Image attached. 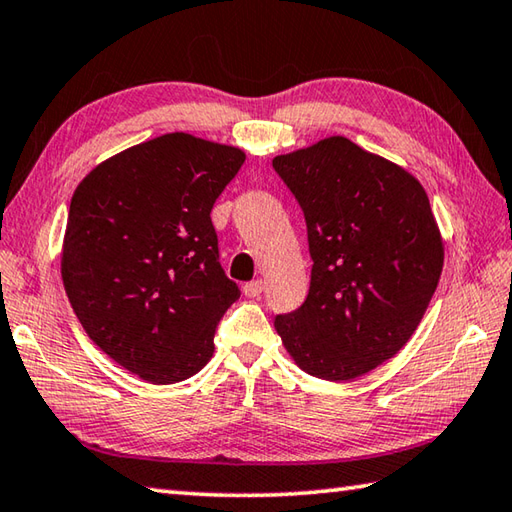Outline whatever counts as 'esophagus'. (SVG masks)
I'll use <instances>...</instances> for the list:
<instances>
[{
    "mask_svg": "<svg viewBox=\"0 0 512 512\" xmlns=\"http://www.w3.org/2000/svg\"><path fill=\"white\" fill-rule=\"evenodd\" d=\"M264 291V282L262 280H255V282H248L244 284V295L246 297H259Z\"/></svg>",
    "mask_w": 512,
    "mask_h": 512,
    "instance_id": "esophagus-1",
    "label": "esophagus"
}]
</instances>
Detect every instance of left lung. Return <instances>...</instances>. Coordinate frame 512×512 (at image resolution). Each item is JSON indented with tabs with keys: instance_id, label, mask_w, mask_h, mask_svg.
Segmentation results:
<instances>
[{
	"instance_id": "1",
	"label": "left lung",
	"mask_w": 512,
	"mask_h": 512,
	"mask_svg": "<svg viewBox=\"0 0 512 512\" xmlns=\"http://www.w3.org/2000/svg\"><path fill=\"white\" fill-rule=\"evenodd\" d=\"M304 210L313 259L300 309L275 331L295 365L351 380L412 338L443 271V237L414 174L329 136L273 159Z\"/></svg>"
}]
</instances>
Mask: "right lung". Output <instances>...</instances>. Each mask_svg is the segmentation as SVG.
Segmentation results:
<instances>
[{
	"label": "right lung",
	"instance_id": "1",
	"mask_svg": "<svg viewBox=\"0 0 512 512\" xmlns=\"http://www.w3.org/2000/svg\"><path fill=\"white\" fill-rule=\"evenodd\" d=\"M244 161L239 147L174 132L109 156L73 192L64 291L87 336L145 383L206 367L239 300L210 210Z\"/></svg>",
	"mask_w": 512,
	"mask_h": 512
}]
</instances>
